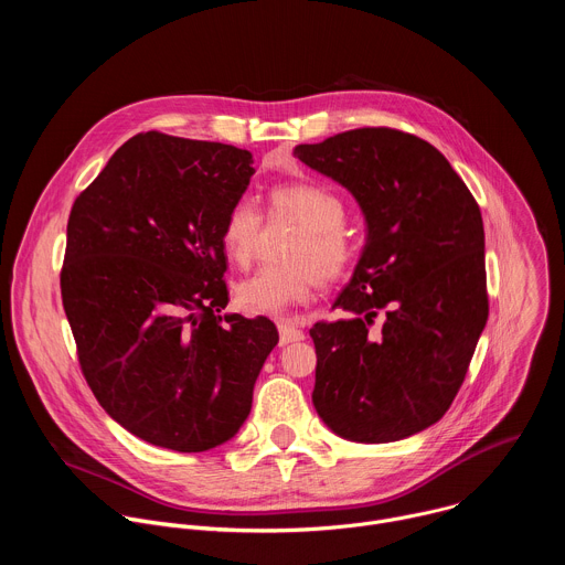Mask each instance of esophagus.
<instances>
[{"label": "esophagus", "instance_id": "obj_1", "mask_svg": "<svg viewBox=\"0 0 565 565\" xmlns=\"http://www.w3.org/2000/svg\"><path fill=\"white\" fill-rule=\"evenodd\" d=\"M277 329H279V344H281V347L303 340V331H299V329L292 324V321H288V319L277 321Z\"/></svg>", "mask_w": 565, "mask_h": 565}]
</instances>
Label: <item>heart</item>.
<instances>
[{
    "label": "heart",
    "instance_id": "1",
    "mask_svg": "<svg viewBox=\"0 0 565 565\" xmlns=\"http://www.w3.org/2000/svg\"><path fill=\"white\" fill-rule=\"evenodd\" d=\"M292 218L301 232L286 250V266H266L234 286V303L246 315L279 317L290 306L306 301L319 281H338L355 259V246L344 230L347 205L324 185L290 183L270 192V221ZM264 227V214L250 199L230 205L221 246L225 257L246 268L255 259Z\"/></svg>",
    "mask_w": 565,
    "mask_h": 565
}]
</instances>
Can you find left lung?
I'll use <instances>...</instances> for the list:
<instances>
[{"label": "left lung", "instance_id": "obj_1", "mask_svg": "<svg viewBox=\"0 0 565 565\" xmlns=\"http://www.w3.org/2000/svg\"><path fill=\"white\" fill-rule=\"evenodd\" d=\"M347 188L366 246L333 308L310 329L312 405L338 436L393 443L438 423L488 324L486 230L476 199L427 140L362 127L292 151ZM380 316L383 324L371 330Z\"/></svg>", "mask_w": 565, "mask_h": 565}]
</instances>
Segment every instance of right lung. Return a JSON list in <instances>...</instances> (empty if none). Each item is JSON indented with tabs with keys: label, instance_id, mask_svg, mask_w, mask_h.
<instances>
[{
	"label": "right lung",
	"instance_id": "obj_1",
	"mask_svg": "<svg viewBox=\"0 0 565 565\" xmlns=\"http://www.w3.org/2000/svg\"><path fill=\"white\" fill-rule=\"evenodd\" d=\"M253 163L248 149L147 131L71 207L60 288L79 369L149 445L192 454L230 440L279 342L268 317L221 315V227Z\"/></svg>",
	"mask_w": 565,
	"mask_h": 565
}]
</instances>
